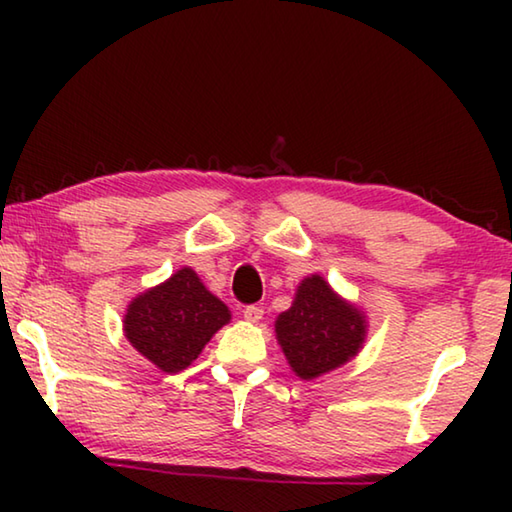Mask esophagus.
<instances>
[{"instance_id":"esophagus-1","label":"esophagus","mask_w":512,"mask_h":512,"mask_svg":"<svg viewBox=\"0 0 512 512\" xmlns=\"http://www.w3.org/2000/svg\"><path fill=\"white\" fill-rule=\"evenodd\" d=\"M244 318L248 320V323H259V320L264 318V309L255 307V305H248V307H244Z\"/></svg>"}]
</instances>
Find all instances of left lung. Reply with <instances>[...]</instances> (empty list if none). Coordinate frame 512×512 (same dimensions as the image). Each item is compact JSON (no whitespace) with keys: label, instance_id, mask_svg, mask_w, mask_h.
Wrapping results in <instances>:
<instances>
[{"label":"left lung","instance_id":"8db88e82","mask_svg":"<svg viewBox=\"0 0 512 512\" xmlns=\"http://www.w3.org/2000/svg\"><path fill=\"white\" fill-rule=\"evenodd\" d=\"M368 316L311 273L298 284L291 307L275 318V339L293 375L311 381L345 366L361 352Z\"/></svg>","mask_w":512,"mask_h":512}]
</instances>
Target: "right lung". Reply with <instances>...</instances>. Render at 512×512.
Listing matches in <instances>:
<instances>
[{
    "label": "right lung",
    "instance_id": "obj_1",
    "mask_svg": "<svg viewBox=\"0 0 512 512\" xmlns=\"http://www.w3.org/2000/svg\"><path fill=\"white\" fill-rule=\"evenodd\" d=\"M230 309L205 287L194 268L183 266L128 302L124 336L167 375L192 366L223 325Z\"/></svg>",
    "mask_w": 512,
    "mask_h": 512
}]
</instances>
